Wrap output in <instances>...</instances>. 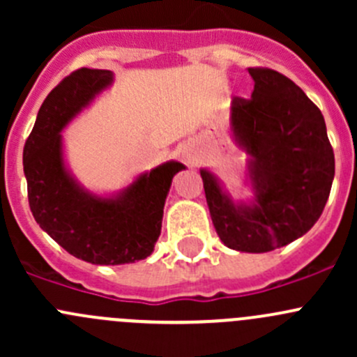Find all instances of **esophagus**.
I'll list each match as a JSON object with an SVG mask.
<instances>
[{"instance_id": "obj_1", "label": "esophagus", "mask_w": 357, "mask_h": 357, "mask_svg": "<svg viewBox=\"0 0 357 357\" xmlns=\"http://www.w3.org/2000/svg\"><path fill=\"white\" fill-rule=\"evenodd\" d=\"M181 158L188 165H197L200 160V153H199V150H197L195 145H185L181 150Z\"/></svg>"}]
</instances>
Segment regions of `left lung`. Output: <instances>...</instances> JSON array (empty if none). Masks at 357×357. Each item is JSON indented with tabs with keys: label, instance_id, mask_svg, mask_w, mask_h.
I'll return each instance as SVG.
<instances>
[{
	"label": "left lung",
	"instance_id": "obj_1",
	"mask_svg": "<svg viewBox=\"0 0 357 357\" xmlns=\"http://www.w3.org/2000/svg\"><path fill=\"white\" fill-rule=\"evenodd\" d=\"M250 100L233 98L229 131L247 153L250 200H233L221 179L200 169L205 199L219 238L238 252L285 247L314 226L335 176L333 149L321 110L271 68H248Z\"/></svg>",
	"mask_w": 357,
	"mask_h": 357
}]
</instances>
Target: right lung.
Listing matches in <instances>:
<instances>
[{
	"mask_svg": "<svg viewBox=\"0 0 357 357\" xmlns=\"http://www.w3.org/2000/svg\"><path fill=\"white\" fill-rule=\"evenodd\" d=\"M114 82L110 70L79 68L43 102L24 146L31 212L43 231L68 254L100 266L129 264L153 252L164 204L181 162L169 160L112 195H96L72 176L62 131Z\"/></svg>",
	"mask_w": 357,
	"mask_h": 357,
	"instance_id": "1",
	"label": "right lung"
}]
</instances>
